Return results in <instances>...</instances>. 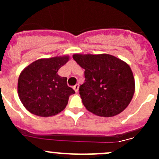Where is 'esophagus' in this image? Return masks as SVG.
Instances as JSON below:
<instances>
[{
    "label": "esophagus",
    "instance_id": "esophagus-1",
    "mask_svg": "<svg viewBox=\"0 0 159 159\" xmlns=\"http://www.w3.org/2000/svg\"><path fill=\"white\" fill-rule=\"evenodd\" d=\"M73 89H75V92H78V89H79V84H75V86H74Z\"/></svg>",
    "mask_w": 159,
    "mask_h": 159
}]
</instances>
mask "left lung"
Returning a JSON list of instances; mask_svg holds the SVG:
<instances>
[{
	"label": "left lung",
	"mask_w": 159,
	"mask_h": 159,
	"mask_svg": "<svg viewBox=\"0 0 159 159\" xmlns=\"http://www.w3.org/2000/svg\"><path fill=\"white\" fill-rule=\"evenodd\" d=\"M73 59L84 69L85 81L79 94L86 109L98 116L112 117L127 108L135 85L126 62L108 54H75Z\"/></svg>",
	"instance_id": "obj_1"
}]
</instances>
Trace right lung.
<instances>
[{
	"instance_id": "right-lung-1",
	"label": "right lung",
	"mask_w": 159,
	"mask_h": 159,
	"mask_svg": "<svg viewBox=\"0 0 159 159\" xmlns=\"http://www.w3.org/2000/svg\"><path fill=\"white\" fill-rule=\"evenodd\" d=\"M69 56L41 58L32 62L20 74L17 82L19 98L31 114L50 117L60 113L75 91L67 84V78L57 71Z\"/></svg>"
}]
</instances>
